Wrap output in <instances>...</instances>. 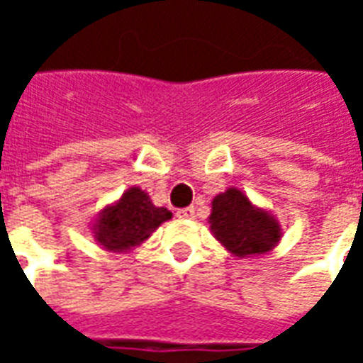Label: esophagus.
Returning a JSON list of instances; mask_svg holds the SVG:
<instances>
[{
  "instance_id": "1",
  "label": "esophagus",
  "mask_w": 363,
  "mask_h": 363,
  "mask_svg": "<svg viewBox=\"0 0 363 363\" xmlns=\"http://www.w3.org/2000/svg\"><path fill=\"white\" fill-rule=\"evenodd\" d=\"M177 216L181 218V220H192L194 216H196V210H194V206H189V208H181Z\"/></svg>"
}]
</instances>
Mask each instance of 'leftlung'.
Segmentation results:
<instances>
[{"mask_svg": "<svg viewBox=\"0 0 363 363\" xmlns=\"http://www.w3.org/2000/svg\"><path fill=\"white\" fill-rule=\"evenodd\" d=\"M208 223L213 237L239 259L267 255L281 239L280 221L235 186L213 198Z\"/></svg>", "mask_w": 363, "mask_h": 363, "instance_id": "1", "label": "left lung"}]
</instances>
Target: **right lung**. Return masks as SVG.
<instances>
[{"label": "right lung", "instance_id": "obj_1", "mask_svg": "<svg viewBox=\"0 0 363 363\" xmlns=\"http://www.w3.org/2000/svg\"><path fill=\"white\" fill-rule=\"evenodd\" d=\"M171 218L173 213L153 204L145 190L130 186L114 204L104 206L99 212L91 231L104 251L130 252Z\"/></svg>", "mask_w": 363, "mask_h": 363}]
</instances>
